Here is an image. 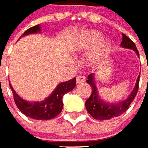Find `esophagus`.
Listing matches in <instances>:
<instances>
[{"label": "esophagus", "mask_w": 148, "mask_h": 148, "mask_svg": "<svg viewBox=\"0 0 148 148\" xmlns=\"http://www.w3.org/2000/svg\"><path fill=\"white\" fill-rule=\"evenodd\" d=\"M85 81H86V78H85L84 76H82V75H79V76H77V78H76V82H77V84L83 83Z\"/></svg>", "instance_id": "1"}]
</instances>
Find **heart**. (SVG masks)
I'll use <instances>...</instances> for the list:
<instances>
[{"instance_id":"obj_1","label":"heart","mask_w":148,"mask_h":148,"mask_svg":"<svg viewBox=\"0 0 148 148\" xmlns=\"http://www.w3.org/2000/svg\"><path fill=\"white\" fill-rule=\"evenodd\" d=\"M100 38H101V34L97 31L87 32L80 38V40L76 44V47L79 49H88L92 47L99 40ZM106 47H108V41L102 40L100 45L99 51L91 53L88 57V60L91 62H97L101 59V51H103L104 49H106Z\"/></svg>"}]
</instances>
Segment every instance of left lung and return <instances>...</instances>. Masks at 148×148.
<instances>
[{
	"mask_svg": "<svg viewBox=\"0 0 148 148\" xmlns=\"http://www.w3.org/2000/svg\"><path fill=\"white\" fill-rule=\"evenodd\" d=\"M121 46L125 48H130L134 50L137 55L139 56V52L137 50L134 42H133L130 40V38H128L124 34H122V41L121 43ZM139 82H140V76L137 79L133 92L130 94L127 99L117 103H107L104 101L101 100L95 82V75L94 73H90L88 76L87 83H88L91 86L92 93L90 97L87 100L85 103L88 112L94 119L98 121H106L120 116L128 109L130 104L134 100L139 89Z\"/></svg>",
	"mask_w": 148,
	"mask_h": 148,
	"instance_id": "8db88e82",
	"label": "left lung"
}]
</instances>
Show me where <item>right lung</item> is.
Masks as SVG:
<instances>
[{"label": "right lung", "mask_w": 148, "mask_h": 148, "mask_svg": "<svg viewBox=\"0 0 148 148\" xmlns=\"http://www.w3.org/2000/svg\"><path fill=\"white\" fill-rule=\"evenodd\" d=\"M40 31V25L34 26L27 30H26L21 36H25L30 34L39 33ZM76 85V79L73 78L70 81L60 83L53 92L49 95L46 100L42 101H27L21 98L16 92L12 88L11 84H9L10 88L12 90L14 102L19 108V110L24 114L26 116L32 118L34 120H41L47 121L56 117L59 114H60L63 108L62 97L65 94L73 90Z\"/></svg>", "instance_id": "right-lung-1"}]
</instances>
